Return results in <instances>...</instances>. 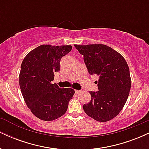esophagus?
I'll use <instances>...</instances> for the list:
<instances>
[{
	"instance_id": "1",
	"label": "esophagus",
	"mask_w": 149,
	"mask_h": 149,
	"mask_svg": "<svg viewBox=\"0 0 149 149\" xmlns=\"http://www.w3.org/2000/svg\"><path fill=\"white\" fill-rule=\"evenodd\" d=\"M75 92H76V94H79V93H80V92H81L82 91L80 90H75Z\"/></svg>"
}]
</instances>
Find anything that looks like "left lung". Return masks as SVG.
I'll use <instances>...</instances> for the list:
<instances>
[{"label":"left lung","mask_w":149,"mask_h":149,"mask_svg":"<svg viewBox=\"0 0 149 149\" xmlns=\"http://www.w3.org/2000/svg\"><path fill=\"white\" fill-rule=\"evenodd\" d=\"M90 75L99 76L98 91H90L91 100L83 105L87 115L107 122L120 112L129 96L131 79L128 65L121 54L102 44L74 45Z\"/></svg>","instance_id":"left-lung-1"}]
</instances>
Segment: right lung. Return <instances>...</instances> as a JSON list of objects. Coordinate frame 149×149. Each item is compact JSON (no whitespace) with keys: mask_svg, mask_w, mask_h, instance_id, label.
<instances>
[{"mask_svg":"<svg viewBox=\"0 0 149 149\" xmlns=\"http://www.w3.org/2000/svg\"><path fill=\"white\" fill-rule=\"evenodd\" d=\"M71 45H42L33 49L22 63L19 86L27 107L39 119L50 121L63 116L75 91L52 84L60 61L71 52Z\"/></svg>","mask_w":149,"mask_h":149,"instance_id":"1","label":"right lung"}]
</instances>
